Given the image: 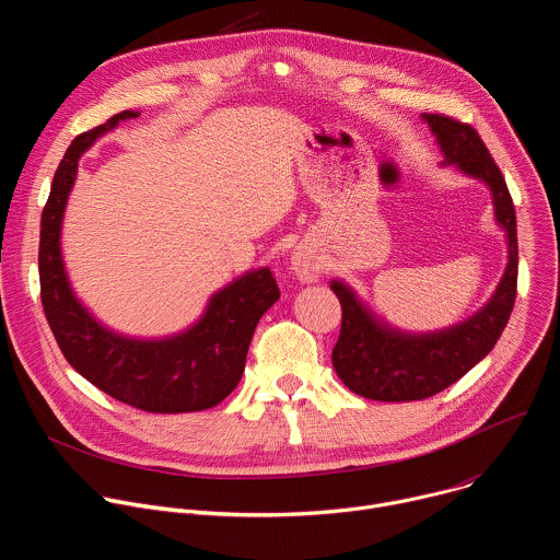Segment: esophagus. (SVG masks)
<instances>
[{"instance_id":"obj_1","label":"esophagus","mask_w":560,"mask_h":560,"mask_svg":"<svg viewBox=\"0 0 560 560\" xmlns=\"http://www.w3.org/2000/svg\"><path fill=\"white\" fill-rule=\"evenodd\" d=\"M292 272L301 279V281H305V283H312V281H316L318 277H322V264H318L312 255H307V253H294L292 255Z\"/></svg>"}]
</instances>
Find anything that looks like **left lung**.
<instances>
[{
  "label": "left lung",
  "instance_id": "1",
  "mask_svg": "<svg viewBox=\"0 0 560 560\" xmlns=\"http://www.w3.org/2000/svg\"><path fill=\"white\" fill-rule=\"evenodd\" d=\"M432 130L443 162L458 173L488 186L497 225L505 232L508 266L492 296L463 322L430 330L408 332L381 318L341 279L330 288L341 301V335L332 350V365L339 378L359 396L372 401H421L469 372L483 361L505 330L516 299L518 244L516 212L508 184L478 132L443 115H421Z\"/></svg>",
  "mask_w": 560,
  "mask_h": 560
}]
</instances>
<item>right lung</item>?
I'll use <instances>...</instances> for the list:
<instances>
[{"label":"right lung","instance_id":"1","mask_svg":"<svg viewBox=\"0 0 560 560\" xmlns=\"http://www.w3.org/2000/svg\"><path fill=\"white\" fill-rule=\"evenodd\" d=\"M139 115L124 110L68 145L42 212V303L66 361L95 387L143 412H199L221 404L242 381L259 318L279 299L270 268L248 270L210 294L201 316L186 330L139 339L104 326L82 303L72 290L61 255L63 214L79 159L119 121Z\"/></svg>","mask_w":560,"mask_h":560}]
</instances>
